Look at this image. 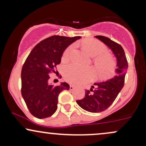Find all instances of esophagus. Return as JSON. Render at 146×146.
Instances as JSON below:
<instances>
[{
    "label": "esophagus",
    "mask_w": 146,
    "mask_h": 146,
    "mask_svg": "<svg viewBox=\"0 0 146 146\" xmlns=\"http://www.w3.org/2000/svg\"><path fill=\"white\" fill-rule=\"evenodd\" d=\"M74 88H75V86H72V85H71V86H70V88H69V89L71 90H73V89H74Z\"/></svg>",
    "instance_id": "esophagus-1"
}]
</instances>
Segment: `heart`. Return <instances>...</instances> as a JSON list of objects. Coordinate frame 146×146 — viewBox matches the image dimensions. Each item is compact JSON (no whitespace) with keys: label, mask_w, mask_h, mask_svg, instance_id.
Instances as JSON below:
<instances>
[{"label":"heart","mask_w":146,"mask_h":146,"mask_svg":"<svg viewBox=\"0 0 146 146\" xmlns=\"http://www.w3.org/2000/svg\"><path fill=\"white\" fill-rule=\"evenodd\" d=\"M82 45L87 54L92 58H95L94 64L100 78H106L113 73L115 62L112 56L106 53L107 49L104 44L97 40L88 39L84 40ZM73 49V46L66 48L62 57V61H66L69 59ZM92 75V70L85 69L73 64L68 65L64 69V78L65 80L73 84H78L88 81Z\"/></svg>","instance_id":"heart-1"}]
</instances>
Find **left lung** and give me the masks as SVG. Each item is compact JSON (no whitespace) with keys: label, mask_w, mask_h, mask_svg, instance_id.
Listing matches in <instances>:
<instances>
[{"label":"left lung","mask_w":146,"mask_h":146,"mask_svg":"<svg viewBox=\"0 0 146 146\" xmlns=\"http://www.w3.org/2000/svg\"><path fill=\"white\" fill-rule=\"evenodd\" d=\"M95 38L103 42L112 50L117 58L115 75L107 81L94 84L90 90H86L85 97L77 100L78 104L90 113H100L106 110L121 91L124 85L125 75L128 65L123 48L120 44L107 37L96 36Z\"/></svg>","instance_id":"left-lung-1"}]
</instances>
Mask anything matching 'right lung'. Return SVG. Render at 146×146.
Returning <instances> with one entry per match:
<instances>
[{
  "instance_id": "right-lung-1",
  "label": "right lung",
  "mask_w": 146,
  "mask_h": 146,
  "mask_svg": "<svg viewBox=\"0 0 146 146\" xmlns=\"http://www.w3.org/2000/svg\"><path fill=\"white\" fill-rule=\"evenodd\" d=\"M80 38V36L49 37L40 42L25 60L21 71V94L34 117H51L58 108V95L64 90H69L66 82L59 86L49 84L48 74L56 73L64 51Z\"/></svg>"
}]
</instances>
